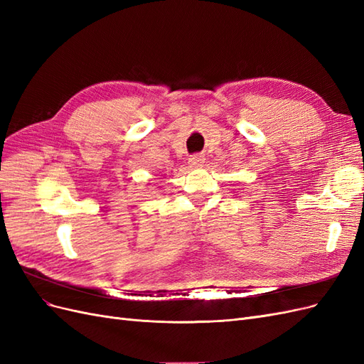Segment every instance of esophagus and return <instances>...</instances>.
Wrapping results in <instances>:
<instances>
[{
  "instance_id": "esophagus-1",
  "label": "esophagus",
  "mask_w": 364,
  "mask_h": 364,
  "mask_svg": "<svg viewBox=\"0 0 364 364\" xmlns=\"http://www.w3.org/2000/svg\"><path fill=\"white\" fill-rule=\"evenodd\" d=\"M203 162H205V156H202V155H193V156H190V159H188L190 167H193V168L202 167Z\"/></svg>"
}]
</instances>
